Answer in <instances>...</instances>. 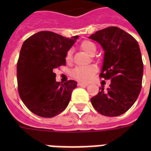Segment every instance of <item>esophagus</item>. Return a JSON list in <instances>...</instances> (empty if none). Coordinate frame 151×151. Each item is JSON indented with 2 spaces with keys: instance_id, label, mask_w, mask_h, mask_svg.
I'll return each mask as SVG.
<instances>
[{
  "instance_id": "esophagus-1",
  "label": "esophagus",
  "mask_w": 151,
  "mask_h": 151,
  "mask_svg": "<svg viewBox=\"0 0 151 151\" xmlns=\"http://www.w3.org/2000/svg\"><path fill=\"white\" fill-rule=\"evenodd\" d=\"M78 86H81V87H86L88 86V84H85V83H82V82H78Z\"/></svg>"
}]
</instances>
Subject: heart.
Returning <instances> with one entry per match:
<instances>
[{
    "mask_svg": "<svg viewBox=\"0 0 151 151\" xmlns=\"http://www.w3.org/2000/svg\"><path fill=\"white\" fill-rule=\"evenodd\" d=\"M80 48L81 50L84 51L85 53H87L89 55H92L96 53V46L94 43H92V41H84L81 44ZM72 55H71V52H67L66 55V61H70ZM96 68L92 66H79L77 67L72 72V76L73 78L77 79L79 81L81 82H88L92 80L93 78V75L96 73Z\"/></svg>",
    "mask_w": 151,
    "mask_h": 151,
    "instance_id": "heart-1",
    "label": "heart"
}]
</instances>
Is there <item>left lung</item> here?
Instances as JSON below:
<instances>
[{"label": "left lung", "instance_id": "8db88e82", "mask_svg": "<svg viewBox=\"0 0 151 151\" xmlns=\"http://www.w3.org/2000/svg\"><path fill=\"white\" fill-rule=\"evenodd\" d=\"M88 38L102 46L104 55L99 76L111 81L106 91L99 88L91 103L104 116L123 114L135 103L142 87L143 64L138 42L117 27L98 30Z\"/></svg>", "mask_w": 151, "mask_h": 151}]
</instances>
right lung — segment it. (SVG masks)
Segmentation results:
<instances>
[{"instance_id": "right-lung-1", "label": "right lung", "mask_w": 151, "mask_h": 151, "mask_svg": "<svg viewBox=\"0 0 151 151\" xmlns=\"http://www.w3.org/2000/svg\"><path fill=\"white\" fill-rule=\"evenodd\" d=\"M78 36L66 38L50 31L32 35L22 44L17 63L18 90L26 106L40 117H52L68 106L77 81H55V69L66 65V55Z\"/></svg>"}]
</instances>
